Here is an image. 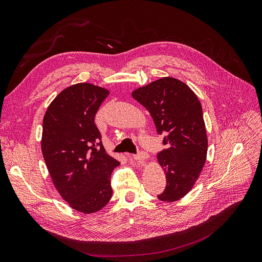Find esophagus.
<instances>
[{
  "label": "esophagus",
  "mask_w": 262,
  "mask_h": 262,
  "mask_svg": "<svg viewBox=\"0 0 262 262\" xmlns=\"http://www.w3.org/2000/svg\"><path fill=\"white\" fill-rule=\"evenodd\" d=\"M148 158H149V156H148L146 152H140L138 154H135V156H133L134 160H136V161L141 162V163H143Z\"/></svg>",
  "instance_id": "obj_1"
}]
</instances>
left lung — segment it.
<instances>
[{"label":"left lung","mask_w":262,"mask_h":262,"mask_svg":"<svg viewBox=\"0 0 262 262\" xmlns=\"http://www.w3.org/2000/svg\"><path fill=\"white\" fill-rule=\"evenodd\" d=\"M146 108L166 149L158 154L166 173V188L159 200L175 202L194 186L207 156V135L198 96L183 82L162 77L132 93Z\"/></svg>","instance_id":"8db88e82"}]
</instances>
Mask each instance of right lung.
Returning <instances> with one entry per match:
<instances>
[{
    "label": "right lung",
    "mask_w": 262,
    "mask_h": 262,
    "mask_svg": "<svg viewBox=\"0 0 262 262\" xmlns=\"http://www.w3.org/2000/svg\"><path fill=\"white\" fill-rule=\"evenodd\" d=\"M109 91L90 83L67 87L43 120L42 153L54 186L73 209L93 214L112 198L120 162L105 153L95 115Z\"/></svg>",
    "instance_id": "add662e5"
}]
</instances>
